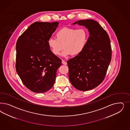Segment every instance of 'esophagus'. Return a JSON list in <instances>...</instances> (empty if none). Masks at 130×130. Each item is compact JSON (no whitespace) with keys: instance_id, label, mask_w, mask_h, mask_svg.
Returning <instances> with one entry per match:
<instances>
[{"instance_id":"1","label":"esophagus","mask_w":130,"mask_h":130,"mask_svg":"<svg viewBox=\"0 0 130 130\" xmlns=\"http://www.w3.org/2000/svg\"><path fill=\"white\" fill-rule=\"evenodd\" d=\"M62 63L64 65H67V62L65 61L64 60H63V59L62 60Z\"/></svg>"}]
</instances>
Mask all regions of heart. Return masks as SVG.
<instances>
[{
  "label": "heart",
  "mask_w": 130,
  "mask_h": 130,
  "mask_svg": "<svg viewBox=\"0 0 130 130\" xmlns=\"http://www.w3.org/2000/svg\"><path fill=\"white\" fill-rule=\"evenodd\" d=\"M55 37L48 40V46L56 56L59 55L64 48L61 54L63 56L79 55L84 48L88 39V33L84 29L68 27L60 29Z\"/></svg>",
  "instance_id": "1"
}]
</instances>
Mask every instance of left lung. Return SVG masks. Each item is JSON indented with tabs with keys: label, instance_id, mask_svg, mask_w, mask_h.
<instances>
[{
	"label": "left lung",
	"instance_id": "8db88e82",
	"mask_svg": "<svg viewBox=\"0 0 130 130\" xmlns=\"http://www.w3.org/2000/svg\"><path fill=\"white\" fill-rule=\"evenodd\" d=\"M78 24L88 29L90 36L79 55L67 61L71 83L78 90L87 91L98 86L105 78L111 59L110 39L98 22L80 20Z\"/></svg>",
	"mask_w": 130,
	"mask_h": 130
}]
</instances>
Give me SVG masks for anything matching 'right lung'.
I'll return each instance as SVG.
<instances>
[{"label": "right lung", "mask_w": 130, "mask_h": 130, "mask_svg": "<svg viewBox=\"0 0 130 130\" xmlns=\"http://www.w3.org/2000/svg\"><path fill=\"white\" fill-rule=\"evenodd\" d=\"M58 24L35 22L16 43V71L25 86L36 93L46 92L53 86L57 71L62 64L47 44Z\"/></svg>", "instance_id": "add662e5"}]
</instances>
